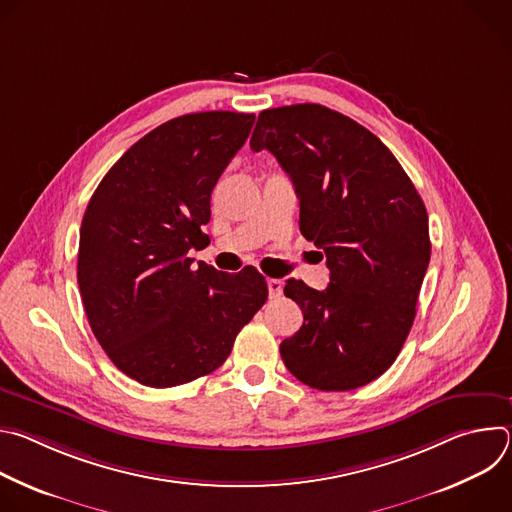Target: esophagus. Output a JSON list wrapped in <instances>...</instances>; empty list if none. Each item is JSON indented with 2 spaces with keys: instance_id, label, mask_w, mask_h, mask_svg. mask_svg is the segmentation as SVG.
Returning a JSON list of instances; mask_svg holds the SVG:
<instances>
[{
  "instance_id": "1",
  "label": "esophagus",
  "mask_w": 512,
  "mask_h": 512,
  "mask_svg": "<svg viewBox=\"0 0 512 512\" xmlns=\"http://www.w3.org/2000/svg\"><path fill=\"white\" fill-rule=\"evenodd\" d=\"M267 289H269V298H279L283 291V283L279 279H267Z\"/></svg>"
}]
</instances>
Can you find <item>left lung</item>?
<instances>
[{"label":"left lung","mask_w":512,"mask_h":512,"mask_svg":"<svg viewBox=\"0 0 512 512\" xmlns=\"http://www.w3.org/2000/svg\"><path fill=\"white\" fill-rule=\"evenodd\" d=\"M251 150H269L300 198V231L324 251V291L287 279L302 328L279 344L287 371L320 391H350L395 362L429 265L427 210L367 127L324 105L259 113Z\"/></svg>","instance_id":"obj_1"}]
</instances>
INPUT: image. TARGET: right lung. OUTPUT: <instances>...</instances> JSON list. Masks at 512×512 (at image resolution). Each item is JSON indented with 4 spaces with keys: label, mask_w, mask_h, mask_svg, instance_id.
Returning <instances> with one entry per match:
<instances>
[{
    "label": "right lung",
    "mask_w": 512,
    "mask_h": 512,
    "mask_svg": "<svg viewBox=\"0 0 512 512\" xmlns=\"http://www.w3.org/2000/svg\"><path fill=\"white\" fill-rule=\"evenodd\" d=\"M255 115L204 111L143 135L105 174L81 225L77 279L91 330L115 367L145 387H176L221 367L267 300L265 277L188 251L204 245L210 194Z\"/></svg>",
    "instance_id": "1"
}]
</instances>
